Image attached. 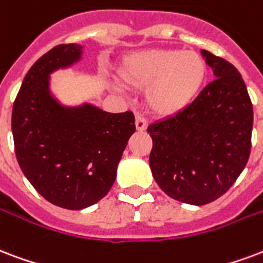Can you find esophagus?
I'll use <instances>...</instances> for the list:
<instances>
[{
	"label": "esophagus",
	"mask_w": 263,
	"mask_h": 263,
	"mask_svg": "<svg viewBox=\"0 0 263 263\" xmlns=\"http://www.w3.org/2000/svg\"><path fill=\"white\" fill-rule=\"evenodd\" d=\"M135 125H136V129L138 131H145L146 128H147V120H146L142 114H136V118H135Z\"/></svg>",
	"instance_id": "esophagus-1"
}]
</instances>
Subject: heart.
I'll list each match as a JSON object with an SVG mask.
<instances>
[{"label":"heart","mask_w":263,"mask_h":263,"mask_svg":"<svg viewBox=\"0 0 263 263\" xmlns=\"http://www.w3.org/2000/svg\"><path fill=\"white\" fill-rule=\"evenodd\" d=\"M120 77L128 87L146 91V105L160 117L180 113L201 91L207 65L193 51L149 49L125 59Z\"/></svg>","instance_id":"b5f03b06"}]
</instances>
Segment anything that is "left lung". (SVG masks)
Instances as JSON below:
<instances>
[{
    "instance_id": "left-lung-1",
    "label": "left lung",
    "mask_w": 263,
    "mask_h": 263,
    "mask_svg": "<svg viewBox=\"0 0 263 263\" xmlns=\"http://www.w3.org/2000/svg\"><path fill=\"white\" fill-rule=\"evenodd\" d=\"M201 53L215 80L185 110L147 127L154 180L167 196L193 205L215 201L236 182L250 157L254 120L238 70Z\"/></svg>"
}]
</instances>
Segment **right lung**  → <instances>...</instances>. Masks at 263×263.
I'll use <instances>...</instances> for the list:
<instances>
[{
	"mask_svg": "<svg viewBox=\"0 0 263 263\" xmlns=\"http://www.w3.org/2000/svg\"><path fill=\"white\" fill-rule=\"evenodd\" d=\"M81 45L60 44L31 66L12 109L17 163L49 203L83 210L111 189L128 139L132 111L107 113L85 103L65 107L49 92V74L81 58Z\"/></svg>",
	"mask_w": 263,
	"mask_h": 263,
	"instance_id": "obj_1",
	"label": "right lung"
}]
</instances>
